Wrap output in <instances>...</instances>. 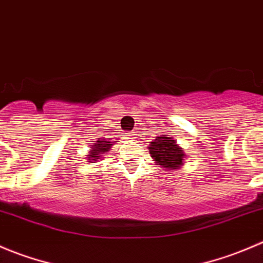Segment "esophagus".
Segmentation results:
<instances>
[{"mask_svg": "<svg viewBox=\"0 0 263 263\" xmlns=\"http://www.w3.org/2000/svg\"><path fill=\"white\" fill-rule=\"evenodd\" d=\"M125 139H135V138H137V134H135L134 132H130V133H125Z\"/></svg>", "mask_w": 263, "mask_h": 263, "instance_id": "34e87169", "label": "esophagus"}]
</instances>
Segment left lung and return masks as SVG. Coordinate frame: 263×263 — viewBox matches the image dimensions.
I'll return each mask as SVG.
<instances>
[{
	"mask_svg": "<svg viewBox=\"0 0 263 263\" xmlns=\"http://www.w3.org/2000/svg\"><path fill=\"white\" fill-rule=\"evenodd\" d=\"M148 151L155 161L163 170H178L181 167L185 153L183 148L170 137V135H158L155 140L149 142Z\"/></svg>",
	"mask_w": 263,
	"mask_h": 263,
	"instance_id": "left-lung-1",
	"label": "left lung"
}]
</instances>
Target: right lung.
Here are the masks:
<instances>
[{
	"mask_svg": "<svg viewBox=\"0 0 263 263\" xmlns=\"http://www.w3.org/2000/svg\"><path fill=\"white\" fill-rule=\"evenodd\" d=\"M118 140H111V139H98L95 140V143H92V147L90 151L87 153V162H97L101 161V158H103V156L111 149V145L115 144Z\"/></svg>",
	"mask_w": 263,
	"mask_h": 263,
	"instance_id": "right-lung-1",
	"label": "right lung"
}]
</instances>
